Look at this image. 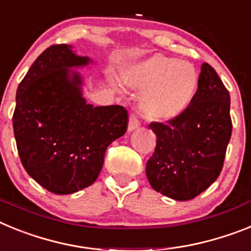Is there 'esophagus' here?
<instances>
[{
    "label": "esophagus",
    "mask_w": 251,
    "mask_h": 251,
    "mask_svg": "<svg viewBox=\"0 0 251 251\" xmlns=\"http://www.w3.org/2000/svg\"><path fill=\"white\" fill-rule=\"evenodd\" d=\"M139 126H140V121H139L135 113H131V115H130V119H128L127 130L128 131H134V130H136Z\"/></svg>",
    "instance_id": "obj_1"
}]
</instances>
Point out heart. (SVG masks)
<instances>
[{"label": "heart", "mask_w": 251, "mask_h": 251, "mask_svg": "<svg viewBox=\"0 0 251 251\" xmlns=\"http://www.w3.org/2000/svg\"><path fill=\"white\" fill-rule=\"evenodd\" d=\"M124 84L143 91L141 112L152 121H172L186 112L197 93V72L188 62L155 55L128 65L121 73Z\"/></svg>", "instance_id": "b5f03b06"}]
</instances>
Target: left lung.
I'll use <instances>...</instances> for the list:
<instances>
[{
  "mask_svg": "<svg viewBox=\"0 0 251 251\" xmlns=\"http://www.w3.org/2000/svg\"><path fill=\"white\" fill-rule=\"evenodd\" d=\"M149 127L156 135L155 150L147 163L152 189L176 201H188L208 188L221 173L232 131L230 95L216 71L203 63L188 110Z\"/></svg>",
  "mask_w": 251,
  "mask_h": 251,
  "instance_id": "8db88e82",
  "label": "left lung"
}]
</instances>
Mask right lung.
<instances>
[{"label": "right lung", "mask_w": 251, "mask_h": 251, "mask_svg": "<svg viewBox=\"0 0 251 251\" xmlns=\"http://www.w3.org/2000/svg\"><path fill=\"white\" fill-rule=\"evenodd\" d=\"M92 63L72 45H51L30 67L17 87L12 124L25 171L55 195L91 186L108 145L127 128L123 106L86 102L79 69Z\"/></svg>", "instance_id": "1"}]
</instances>
